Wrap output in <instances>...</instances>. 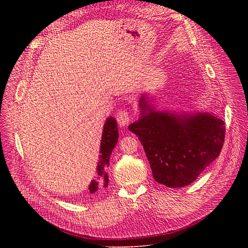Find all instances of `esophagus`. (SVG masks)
<instances>
[{
	"label": "esophagus",
	"mask_w": 248,
	"mask_h": 248,
	"mask_svg": "<svg viewBox=\"0 0 248 248\" xmlns=\"http://www.w3.org/2000/svg\"><path fill=\"white\" fill-rule=\"evenodd\" d=\"M116 121L121 125H125L131 121V116L125 109H121L116 113Z\"/></svg>",
	"instance_id": "obj_1"
}]
</instances>
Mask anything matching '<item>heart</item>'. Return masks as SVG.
Here are the masks:
<instances>
[{
  "instance_id": "heart-1",
  "label": "heart",
  "mask_w": 248,
  "mask_h": 248,
  "mask_svg": "<svg viewBox=\"0 0 248 248\" xmlns=\"http://www.w3.org/2000/svg\"><path fill=\"white\" fill-rule=\"evenodd\" d=\"M95 98H96V99H98V98H99V95H96V96H95Z\"/></svg>"
}]
</instances>
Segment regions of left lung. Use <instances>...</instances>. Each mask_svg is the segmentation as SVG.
<instances>
[{
    "mask_svg": "<svg viewBox=\"0 0 248 248\" xmlns=\"http://www.w3.org/2000/svg\"><path fill=\"white\" fill-rule=\"evenodd\" d=\"M140 103V119L128 129L144 147L154 179L170 188L191 184L219 155L225 138L224 122L208 113L180 117L154 111L145 97Z\"/></svg>",
    "mask_w": 248,
    "mask_h": 248,
    "instance_id": "obj_1",
    "label": "left lung"
}]
</instances>
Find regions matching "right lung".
<instances>
[{"instance_id":"obj_1","label":"right lung","mask_w":248,"mask_h":248,"mask_svg":"<svg viewBox=\"0 0 248 248\" xmlns=\"http://www.w3.org/2000/svg\"><path fill=\"white\" fill-rule=\"evenodd\" d=\"M119 132H117L116 121L113 117H108L103 127L101 145H100V161L97 164V180H93L89 185V194L93 195L99 190L108 187V175L107 169L109 166L110 154L115 147Z\"/></svg>"}]
</instances>
